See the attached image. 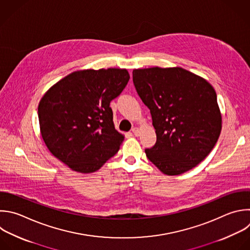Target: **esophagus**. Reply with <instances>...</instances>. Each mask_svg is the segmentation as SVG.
Segmentation results:
<instances>
[{"label": "esophagus", "instance_id": "34e87169", "mask_svg": "<svg viewBox=\"0 0 250 250\" xmlns=\"http://www.w3.org/2000/svg\"><path fill=\"white\" fill-rule=\"evenodd\" d=\"M132 133H133L135 136H138V135H139V128H138V127H133V128H132Z\"/></svg>", "mask_w": 250, "mask_h": 250}]
</instances>
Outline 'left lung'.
<instances>
[{
    "mask_svg": "<svg viewBox=\"0 0 250 250\" xmlns=\"http://www.w3.org/2000/svg\"><path fill=\"white\" fill-rule=\"evenodd\" d=\"M142 102L149 108L157 141L147 158L167 176L182 175L202 162L222 129L215 89L203 77L183 67L132 71Z\"/></svg>",
    "mask_w": 250,
    "mask_h": 250,
    "instance_id": "8db88e82",
    "label": "left lung"
}]
</instances>
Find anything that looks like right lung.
<instances>
[{"label": "right lung", "mask_w": 250, "mask_h": 250, "mask_svg": "<svg viewBox=\"0 0 250 250\" xmlns=\"http://www.w3.org/2000/svg\"><path fill=\"white\" fill-rule=\"evenodd\" d=\"M129 80L125 68L81 69L53 86L38 105L40 132L49 151L69 169L94 173L120 149L110 103Z\"/></svg>", "instance_id": "right-lung-1"}]
</instances>
